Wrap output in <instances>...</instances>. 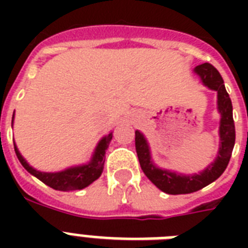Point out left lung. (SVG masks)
Here are the masks:
<instances>
[{
  "label": "left lung",
  "mask_w": 248,
  "mask_h": 248,
  "mask_svg": "<svg viewBox=\"0 0 248 248\" xmlns=\"http://www.w3.org/2000/svg\"><path fill=\"white\" fill-rule=\"evenodd\" d=\"M194 72L200 76L204 86L217 93V109L221 114V120L219 128L220 148L215 161L202 172L194 175H179L176 172L159 169L152 161L149 145L144 135L140 131H135L136 153L143 172L157 188L167 194H188L211 184L225 171L234 148L235 128L233 121V107L229 93L225 90L223 77L214 65L208 63L196 67Z\"/></svg>",
  "instance_id": "8db88e82"
}]
</instances>
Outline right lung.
Returning a JSON list of instances; mask_svg holds the SVG:
<instances>
[{"label":"right lung","mask_w":248,"mask_h":248,"mask_svg":"<svg viewBox=\"0 0 248 248\" xmlns=\"http://www.w3.org/2000/svg\"><path fill=\"white\" fill-rule=\"evenodd\" d=\"M14 118V117H13ZM112 132L104 136L96 145V149L93 152V155L91 161L87 165L76 166V167H69V169L59 171V172H41L29 166L28 162L23 158L20 152L17 151L16 145L14 143V149L16 153L17 159L20 161L27 171L32 173L33 176L40 179L42 183L48 185L50 188L55 190H62V192H69V190H79L86 186H89L91 183L99 179V176L103 172L105 162V151L108 149V145L112 140Z\"/></svg>","instance_id":"right-lung-1"}]
</instances>
